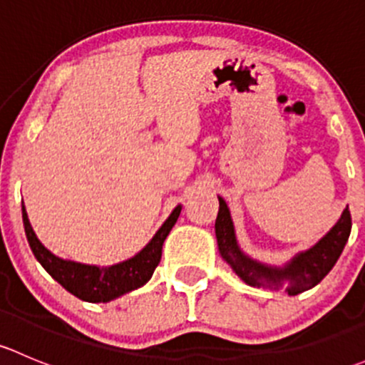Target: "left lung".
<instances>
[{
    "mask_svg": "<svg viewBox=\"0 0 365 365\" xmlns=\"http://www.w3.org/2000/svg\"><path fill=\"white\" fill-rule=\"evenodd\" d=\"M349 231H351V213L346 208L336 226L314 247L297 254L286 267L272 268L251 259L238 249L230 210H227L226 201L219 197L215 237L220 256L231 264L235 274L242 281L251 286H270V288L277 289L284 282H288L286 292L289 295H298V293L314 288L332 270L336 261L339 259L342 249H344L346 242L349 238Z\"/></svg>",
    "mask_w": 365,
    "mask_h": 365,
    "instance_id": "obj_1",
    "label": "left lung"
}]
</instances>
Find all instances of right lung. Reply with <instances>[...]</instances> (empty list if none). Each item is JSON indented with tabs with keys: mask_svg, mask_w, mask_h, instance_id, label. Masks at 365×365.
Returning <instances> with one entry per match:
<instances>
[{
	"mask_svg": "<svg viewBox=\"0 0 365 365\" xmlns=\"http://www.w3.org/2000/svg\"><path fill=\"white\" fill-rule=\"evenodd\" d=\"M180 212H182V206L178 205L173 210L169 219L162 224V227L157 231L152 242L141 252L135 254L130 259L123 261V263H118L106 268L65 261L61 257H56L54 254H51L40 244L35 231L31 230V224H29L24 206L23 222L29 247H31L38 263L46 268L47 274L54 281L60 282L72 295H76L84 302H93V304H97V302H109L113 298L125 295V293L132 292V289L141 288L143 284H146L150 281V277L155 272L157 264L160 263L162 244H164L165 237L169 235L171 227L178 220Z\"/></svg>",
	"mask_w": 365,
	"mask_h": 365,
	"instance_id": "add662e5",
	"label": "right lung"
}]
</instances>
